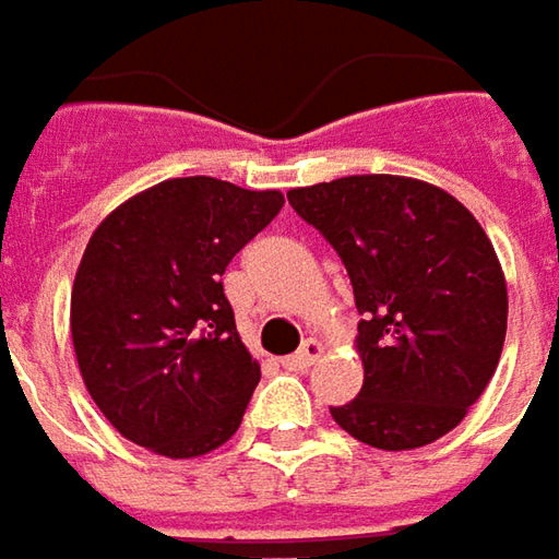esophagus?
Returning a JSON list of instances; mask_svg holds the SVG:
<instances>
[{
    "mask_svg": "<svg viewBox=\"0 0 559 559\" xmlns=\"http://www.w3.org/2000/svg\"><path fill=\"white\" fill-rule=\"evenodd\" d=\"M321 352H324V345L318 343V340H306L296 355L284 358V367H287V370H309L311 364L321 358Z\"/></svg>",
    "mask_w": 559,
    "mask_h": 559,
    "instance_id": "1",
    "label": "esophagus"
}]
</instances>
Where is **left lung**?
I'll return each instance as SVG.
<instances>
[{
  "label": "left lung",
  "mask_w": 559,
  "mask_h": 559,
  "mask_svg": "<svg viewBox=\"0 0 559 559\" xmlns=\"http://www.w3.org/2000/svg\"><path fill=\"white\" fill-rule=\"evenodd\" d=\"M287 199L343 257L364 314V385L330 416L389 453L453 431L496 373L508 330V284L484 226L440 186L397 174L299 186Z\"/></svg>",
  "instance_id": "8db88e82"
}]
</instances>
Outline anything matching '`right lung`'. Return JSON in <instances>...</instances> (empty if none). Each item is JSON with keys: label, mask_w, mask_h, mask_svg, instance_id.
Wrapping results in <instances>:
<instances>
[{"label": "right lung", "mask_w": 559, "mask_h": 559, "mask_svg": "<svg viewBox=\"0 0 559 559\" xmlns=\"http://www.w3.org/2000/svg\"><path fill=\"white\" fill-rule=\"evenodd\" d=\"M281 204L278 189L174 177L94 229L72 281L70 333L91 401L121 438L195 459L238 431L260 360L238 336L223 272Z\"/></svg>", "instance_id": "right-lung-1"}]
</instances>
